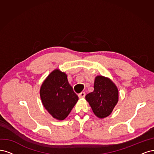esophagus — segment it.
Instances as JSON below:
<instances>
[{
	"instance_id": "34e87169",
	"label": "esophagus",
	"mask_w": 154,
	"mask_h": 154,
	"mask_svg": "<svg viewBox=\"0 0 154 154\" xmlns=\"http://www.w3.org/2000/svg\"><path fill=\"white\" fill-rule=\"evenodd\" d=\"M85 95H86L85 92H81V93L79 94L78 96L79 98H84L85 97Z\"/></svg>"
}]
</instances>
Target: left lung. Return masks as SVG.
Wrapping results in <instances>:
<instances>
[{
  "label": "left lung",
  "instance_id": "obj_1",
  "mask_svg": "<svg viewBox=\"0 0 154 154\" xmlns=\"http://www.w3.org/2000/svg\"><path fill=\"white\" fill-rule=\"evenodd\" d=\"M86 100L98 118H106L111 115L118 102V90L111 79L98 75L94 82V91L87 94Z\"/></svg>",
  "mask_w": 154,
  "mask_h": 154
}]
</instances>
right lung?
Returning <instances> with one entry per match:
<instances>
[{
  "instance_id": "right-lung-1",
  "label": "right lung",
  "mask_w": 154,
  "mask_h": 154,
  "mask_svg": "<svg viewBox=\"0 0 154 154\" xmlns=\"http://www.w3.org/2000/svg\"><path fill=\"white\" fill-rule=\"evenodd\" d=\"M39 94L45 108L58 120H64L79 100L67 75L59 69L52 71L43 81Z\"/></svg>"
}]
</instances>
